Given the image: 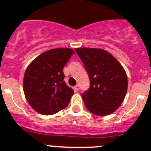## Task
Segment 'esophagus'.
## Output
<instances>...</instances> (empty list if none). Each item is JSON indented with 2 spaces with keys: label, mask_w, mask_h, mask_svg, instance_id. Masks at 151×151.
Wrapping results in <instances>:
<instances>
[{
  "label": "esophagus",
  "mask_w": 151,
  "mask_h": 151,
  "mask_svg": "<svg viewBox=\"0 0 151 151\" xmlns=\"http://www.w3.org/2000/svg\"><path fill=\"white\" fill-rule=\"evenodd\" d=\"M79 89H80V86H79V85H77L74 86V91H75V92L78 91Z\"/></svg>",
  "instance_id": "esophagus-1"
}]
</instances>
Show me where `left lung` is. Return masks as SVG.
Segmentation results:
<instances>
[{"mask_svg":"<svg viewBox=\"0 0 151 151\" xmlns=\"http://www.w3.org/2000/svg\"><path fill=\"white\" fill-rule=\"evenodd\" d=\"M90 81V87L82 93L90 112L105 116L119 107L128 88V78L119 62L106 51L99 48H75Z\"/></svg>","mask_w":151,"mask_h":151,"instance_id":"1","label":"left lung"}]
</instances>
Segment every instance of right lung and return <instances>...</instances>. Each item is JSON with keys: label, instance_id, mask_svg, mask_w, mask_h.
Masks as SVG:
<instances>
[{"label": "right lung", "instance_id": "obj_1", "mask_svg": "<svg viewBox=\"0 0 151 151\" xmlns=\"http://www.w3.org/2000/svg\"><path fill=\"white\" fill-rule=\"evenodd\" d=\"M75 52L54 48L37 57L27 67L23 90L29 104L37 112L52 115L68 106L73 90L63 81V67Z\"/></svg>", "mask_w": 151, "mask_h": 151}]
</instances>
